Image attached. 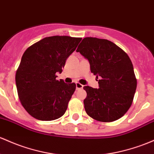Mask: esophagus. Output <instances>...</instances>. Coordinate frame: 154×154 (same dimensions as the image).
<instances>
[{
  "label": "esophagus",
  "mask_w": 154,
  "mask_h": 154,
  "mask_svg": "<svg viewBox=\"0 0 154 154\" xmlns=\"http://www.w3.org/2000/svg\"><path fill=\"white\" fill-rule=\"evenodd\" d=\"M83 88V85L82 84H80V82H76V89L77 90H80V89H82Z\"/></svg>",
  "instance_id": "34e87169"
}]
</instances>
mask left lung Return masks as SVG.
Returning a JSON list of instances; mask_svg holds the SVG:
<instances>
[{"label":"left lung","mask_w":154,"mask_h":154,"mask_svg":"<svg viewBox=\"0 0 154 154\" xmlns=\"http://www.w3.org/2000/svg\"><path fill=\"white\" fill-rule=\"evenodd\" d=\"M90 63L91 72L99 77V88L84 86L85 112L101 122L122 117L132 104L137 79L129 57L116 44L103 38L86 37L77 49Z\"/></svg>","instance_id":"8db88e82"}]
</instances>
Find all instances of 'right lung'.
<instances>
[{"label": "right lung", "mask_w": 154, "mask_h": 154, "mask_svg": "<svg viewBox=\"0 0 154 154\" xmlns=\"http://www.w3.org/2000/svg\"><path fill=\"white\" fill-rule=\"evenodd\" d=\"M82 38L54 36L44 38L25 50L15 76L22 105L32 117L53 121L63 116L76 84L56 80L66 60Z\"/></svg>", "instance_id": "1"}]
</instances>
